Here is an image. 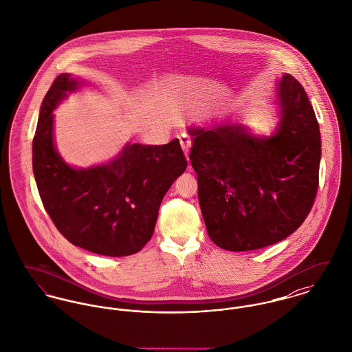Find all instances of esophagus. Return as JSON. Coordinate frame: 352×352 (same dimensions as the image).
<instances>
[{
  "label": "esophagus",
  "instance_id": "esophagus-1",
  "mask_svg": "<svg viewBox=\"0 0 352 352\" xmlns=\"http://www.w3.org/2000/svg\"><path fill=\"white\" fill-rule=\"evenodd\" d=\"M179 143H181V147L185 153V155L188 157L189 155L190 146H191V139L188 135L179 136Z\"/></svg>",
  "mask_w": 352,
  "mask_h": 352
}]
</instances>
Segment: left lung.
Segmentation results:
<instances>
[{
    "mask_svg": "<svg viewBox=\"0 0 352 352\" xmlns=\"http://www.w3.org/2000/svg\"><path fill=\"white\" fill-rule=\"evenodd\" d=\"M277 87L281 120L271 138H254L233 124L189 130L208 234L226 250H254L287 239L316 198L322 140L315 111L294 76L284 75Z\"/></svg>",
    "mask_w": 352,
    "mask_h": 352,
    "instance_id": "8db88e82",
    "label": "left lung"
}]
</instances>
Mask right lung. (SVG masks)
Segmentation results:
<instances>
[{
  "instance_id": "add662e5",
  "label": "right lung",
  "mask_w": 352,
  "mask_h": 352,
  "mask_svg": "<svg viewBox=\"0 0 352 352\" xmlns=\"http://www.w3.org/2000/svg\"><path fill=\"white\" fill-rule=\"evenodd\" d=\"M79 81L61 74L48 89L32 144V164L44 209L74 245L109 257L130 256L150 241L163 197L186 170L179 140L127 144L104 166L76 170L54 146V111Z\"/></svg>"
}]
</instances>
